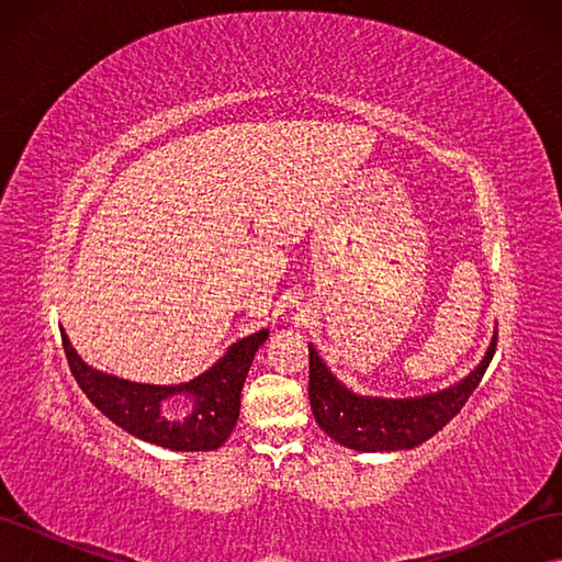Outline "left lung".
<instances>
[{
	"mask_svg": "<svg viewBox=\"0 0 562 562\" xmlns=\"http://www.w3.org/2000/svg\"><path fill=\"white\" fill-rule=\"evenodd\" d=\"M497 333L492 335L483 361L464 380L436 394L415 398H382L353 394L339 382L318 351L310 345V403L318 427L335 443L356 452L413 450L438 434L462 411L473 389L483 380L495 356Z\"/></svg>",
	"mask_w": 562,
	"mask_h": 562,
	"instance_id": "1",
	"label": "left lung"
}]
</instances>
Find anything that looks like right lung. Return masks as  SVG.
<instances>
[{
    "label": "right lung",
    "instance_id": "obj_1",
    "mask_svg": "<svg viewBox=\"0 0 562 562\" xmlns=\"http://www.w3.org/2000/svg\"><path fill=\"white\" fill-rule=\"evenodd\" d=\"M60 335L77 384L116 427L176 452H206L223 446L236 427L246 375L269 330L234 342L223 359L182 384H143L108 375L81 359L65 330ZM173 395L190 397L191 411L182 416H168L165 401Z\"/></svg>",
    "mask_w": 562,
    "mask_h": 562
}]
</instances>
